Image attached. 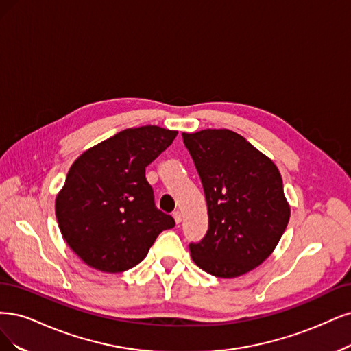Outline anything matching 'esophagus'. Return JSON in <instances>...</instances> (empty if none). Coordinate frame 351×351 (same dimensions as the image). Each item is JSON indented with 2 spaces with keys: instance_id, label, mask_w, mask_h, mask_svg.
Segmentation results:
<instances>
[{
  "instance_id": "esophagus-1",
  "label": "esophagus",
  "mask_w": 351,
  "mask_h": 351,
  "mask_svg": "<svg viewBox=\"0 0 351 351\" xmlns=\"http://www.w3.org/2000/svg\"><path fill=\"white\" fill-rule=\"evenodd\" d=\"M173 219H175L176 224H179L180 221H182V213H180V211H175V213H173Z\"/></svg>"
}]
</instances>
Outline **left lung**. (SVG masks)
Returning <instances> with one entry per match:
<instances>
[{
    "mask_svg": "<svg viewBox=\"0 0 351 351\" xmlns=\"http://www.w3.org/2000/svg\"><path fill=\"white\" fill-rule=\"evenodd\" d=\"M197 167L208 213V230L189 243L206 273L232 278L254 269L274 251L290 219L277 166L230 130L182 134Z\"/></svg>",
    "mask_w": 351,
    "mask_h": 351,
    "instance_id": "8db88e82",
    "label": "left lung"
}]
</instances>
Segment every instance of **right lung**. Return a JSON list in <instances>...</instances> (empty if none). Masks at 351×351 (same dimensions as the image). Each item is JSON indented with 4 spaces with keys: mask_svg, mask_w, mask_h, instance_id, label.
Listing matches in <instances>:
<instances>
[{
    "mask_svg": "<svg viewBox=\"0 0 351 351\" xmlns=\"http://www.w3.org/2000/svg\"><path fill=\"white\" fill-rule=\"evenodd\" d=\"M178 131L156 125L123 130L84 152L56 197L60 230L83 261L105 273L140 264L156 237L175 220L154 204L145 167Z\"/></svg>",
    "mask_w": 351,
    "mask_h": 351,
    "instance_id": "add662e5",
    "label": "right lung"
}]
</instances>
